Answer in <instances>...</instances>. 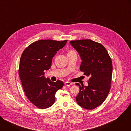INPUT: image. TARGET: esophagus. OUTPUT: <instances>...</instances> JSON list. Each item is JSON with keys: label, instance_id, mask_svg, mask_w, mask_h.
I'll list each match as a JSON object with an SVG mask.
<instances>
[{"label": "esophagus", "instance_id": "34e87169", "mask_svg": "<svg viewBox=\"0 0 131 131\" xmlns=\"http://www.w3.org/2000/svg\"><path fill=\"white\" fill-rule=\"evenodd\" d=\"M64 84H65V85H66V86H70V85H72V83L67 81V82H65L64 83Z\"/></svg>", "mask_w": 131, "mask_h": 131}]
</instances>
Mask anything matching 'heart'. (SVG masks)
<instances>
[{
  "label": "heart",
  "instance_id": "b5f03b06",
  "mask_svg": "<svg viewBox=\"0 0 131 131\" xmlns=\"http://www.w3.org/2000/svg\"><path fill=\"white\" fill-rule=\"evenodd\" d=\"M74 52V51H70L68 52V53H71V52Z\"/></svg>",
  "mask_w": 131,
  "mask_h": 131
}]
</instances>
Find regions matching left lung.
<instances>
[{
  "mask_svg": "<svg viewBox=\"0 0 131 131\" xmlns=\"http://www.w3.org/2000/svg\"><path fill=\"white\" fill-rule=\"evenodd\" d=\"M70 45L79 54L82 62L80 70L90 77L88 85H80L76 97L81 107L92 110L101 105L106 100L110 89L113 64L105 47L90 39L73 40Z\"/></svg>",
  "mask_w": 131,
  "mask_h": 131,
  "instance_id": "1",
  "label": "left lung"
}]
</instances>
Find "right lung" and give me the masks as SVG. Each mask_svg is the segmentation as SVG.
I'll list each match as a JSON object with an SVG mask.
<instances>
[{
    "instance_id": "1",
    "label": "right lung",
    "mask_w": 131,
    "mask_h": 131,
    "mask_svg": "<svg viewBox=\"0 0 131 131\" xmlns=\"http://www.w3.org/2000/svg\"><path fill=\"white\" fill-rule=\"evenodd\" d=\"M67 41L39 40L28 46L21 55L18 73L23 90L28 100L40 109L51 107L56 92L63 86L62 81L46 78L44 71L50 68L54 56Z\"/></svg>"
}]
</instances>
